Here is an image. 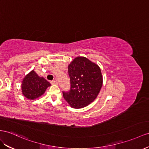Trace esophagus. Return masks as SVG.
<instances>
[{
  "instance_id": "esophagus-1",
  "label": "esophagus",
  "mask_w": 149,
  "mask_h": 149,
  "mask_svg": "<svg viewBox=\"0 0 149 149\" xmlns=\"http://www.w3.org/2000/svg\"><path fill=\"white\" fill-rule=\"evenodd\" d=\"M51 84L52 85H57L58 84V82L56 81H51Z\"/></svg>"
}]
</instances>
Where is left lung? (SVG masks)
Instances as JSON below:
<instances>
[{"label":"left lung","mask_w":149,"mask_h":149,"mask_svg":"<svg viewBox=\"0 0 149 149\" xmlns=\"http://www.w3.org/2000/svg\"><path fill=\"white\" fill-rule=\"evenodd\" d=\"M70 89L63 96L72 108H84L93 102L102 85L101 69L84 56H77L68 65Z\"/></svg>","instance_id":"obj_1"}]
</instances>
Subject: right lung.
Masks as SVG:
<instances>
[{"mask_svg":"<svg viewBox=\"0 0 149 149\" xmlns=\"http://www.w3.org/2000/svg\"><path fill=\"white\" fill-rule=\"evenodd\" d=\"M51 84L43 77H40L32 70L26 75L22 81V94L29 100H33L43 95Z\"/></svg>","mask_w":149,"mask_h":149,"instance_id":"1","label":"right lung"}]
</instances>
